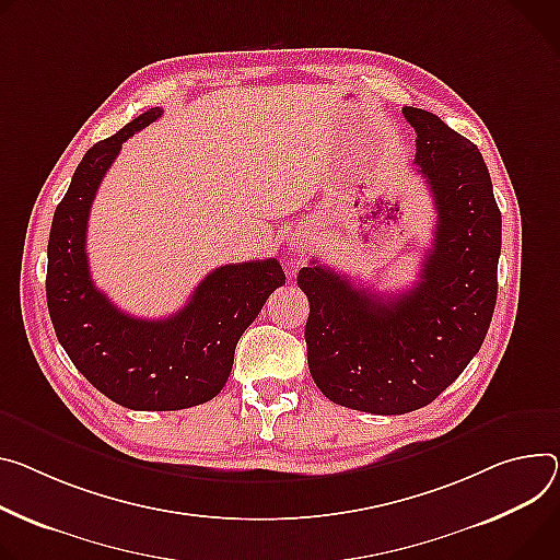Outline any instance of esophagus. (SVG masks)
<instances>
[{
    "label": "esophagus",
    "instance_id": "34e87169",
    "mask_svg": "<svg viewBox=\"0 0 560 560\" xmlns=\"http://www.w3.org/2000/svg\"><path fill=\"white\" fill-rule=\"evenodd\" d=\"M292 247H294L296 252H306V247H308V234H306V232H296V234L292 236Z\"/></svg>",
    "mask_w": 560,
    "mask_h": 560
}]
</instances>
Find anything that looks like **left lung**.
<instances>
[{"instance_id":"8db88e82","label":"left lung","mask_w":560,"mask_h":560,"mask_svg":"<svg viewBox=\"0 0 560 560\" xmlns=\"http://www.w3.org/2000/svg\"><path fill=\"white\" fill-rule=\"evenodd\" d=\"M438 223L420 281L393 296L313 261L296 283L311 301L308 369L335 404L401 416L431 404L480 350L498 294L502 219L478 147L435 114L404 107Z\"/></svg>"}]
</instances>
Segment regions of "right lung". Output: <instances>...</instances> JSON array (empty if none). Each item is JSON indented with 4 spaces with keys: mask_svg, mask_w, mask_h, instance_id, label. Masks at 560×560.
<instances>
[{
    "mask_svg": "<svg viewBox=\"0 0 560 560\" xmlns=\"http://www.w3.org/2000/svg\"><path fill=\"white\" fill-rule=\"evenodd\" d=\"M161 114L149 109L86 151L56 208L46 249V303L62 348L100 393L131 411H178L217 397L241 335L285 283L277 259L221 266L167 319L131 317L93 285L86 223L95 191L122 142Z\"/></svg>",
    "mask_w": 560,
    "mask_h": 560,
    "instance_id": "right-lung-1",
    "label": "right lung"
}]
</instances>
